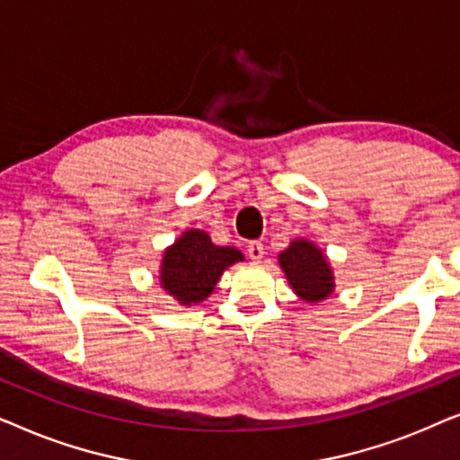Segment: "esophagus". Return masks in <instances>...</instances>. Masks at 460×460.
I'll return each mask as SVG.
<instances>
[{
	"mask_svg": "<svg viewBox=\"0 0 460 460\" xmlns=\"http://www.w3.org/2000/svg\"><path fill=\"white\" fill-rule=\"evenodd\" d=\"M247 253H249L251 260L260 261L261 257H263V253H266V249H263V243L261 241H251L247 244Z\"/></svg>",
	"mask_w": 460,
	"mask_h": 460,
	"instance_id": "obj_1",
	"label": "esophagus"
}]
</instances>
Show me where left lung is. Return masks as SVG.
<instances>
[{
  "instance_id": "8db88e82",
  "label": "left lung",
  "mask_w": 460,
  "mask_h": 460,
  "mask_svg": "<svg viewBox=\"0 0 460 460\" xmlns=\"http://www.w3.org/2000/svg\"><path fill=\"white\" fill-rule=\"evenodd\" d=\"M280 266L301 299L316 304L332 291V274L320 249L307 241H295L280 253Z\"/></svg>"
}]
</instances>
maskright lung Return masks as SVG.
Listing matches in <instances>:
<instances>
[{
  "label": "right lung",
  "instance_id": "right-lung-1",
  "mask_svg": "<svg viewBox=\"0 0 460 460\" xmlns=\"http://www.w3.org/2000/svg\"><path fill=\"white\" fill-rule=\"evenodd\" d=\"M234 261H243L241 251L217 247L200 230H188L165 251L161 285L181 305H192L209 297L219 276Z\"/></svg>",
  "mask_w": 460,
  "mask_h": 460
}]
</instances>
